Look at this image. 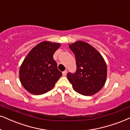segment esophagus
I'll use <instances>...</instances> for the list:
<instances>
[{"instance_id":"1","label":"esophagus","mask_w":130,"mask_h":130,"mask_svg":"<svg viewBox=\"0 0 130 130\" xmlns=\"http://www.w3.org/2000/svg\"><path fill=\"white\" fill-rule=\"evenodd\" d=\"M67 73V70H65L63 72V76H66Z\"/></svg>"}]
</instances>
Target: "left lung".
Here are the masks:
<instances>
[{"mask_svg": "<svg viewBox=\"0 0 130 130\" xmlns=\"http://www.w3.org/2000/svg\"><path fill=\"white\" fill-rule=\"evenodd\" d=\"M69 46L75 54L76 64L75 73L69 72L67 75L73 90L86 96L98 92L107 77V66L103 57L85 42L79 40Z\"/></svg>", "mask_w": 130, "mask_h": 130, "instance_id": "left-lung-1", "label": "left lung"}]
</instances>
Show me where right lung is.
Segmentation results:
<instances>
[{
    "mask_svg": "<svg viewBox=\"0 0 130 130\" xmlns=\"http://www.w3.org/2000/svg\"><path fill=\"white\" fill-rule=\"evenodd\" d=\"M58 43L42 42L27 55L20 69V79L27 91L35 95L46 93L53 88L62 76L54 60Z\"/></svg>",
    "mask_w": 130,
    "mask_h": 130,
    "instance_id": "add662e5",
    "label": "right lung"
}]
</instances>
